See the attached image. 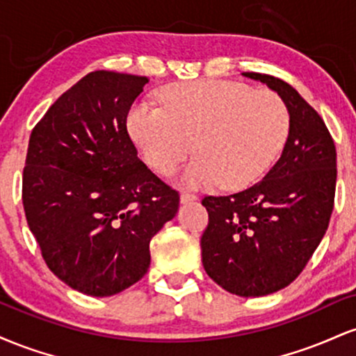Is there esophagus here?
I'll return each mask as SVG.
<instances>
[{"label":"esophagus","mask_w":356,"mask_h":356,"mask_svg":"<svg viewBox=\"0 0 356 356\" xmlns=\"http://www.w3.org/2000/svg\"><path fill=\"white\" fill-rule=\"evenodd\" d=\"M197 199V195L195 194H191V192H181V204H186V202H191V201H195Z\"/></svg>","instance_id":"34e87169"}]
</instances>
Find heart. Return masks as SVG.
I'll return each instance as SVG.
<instances>
[{
  "label": "heart",
  "mask_w": 356,
  "mask_h": 356,
  "mask_svg": "<svg viewBox=\"0 0 356 356\" xmlns=\"http://www.w3.org/2000/svg\"><path fill=\"white\" fill-rule=\"evenodd\" d=\"M162 107L136 104L127 129L145 164L172 174L195 147L199 157L182 172V184L244 189L259 181L283 150L289 113L271 92L224 80L175 83L161 92Z\"/></svg>",
  "instance_id": "1"
}]
</instances>
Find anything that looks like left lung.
Instances as JSON below:
<instances>
[{
  "label": "left lung",
  "instance_id": "8db88e82",
  "mask_svg": "<svg viewBox=\"0 0 356 356\" xmlns=\"http://www.w3.org/2000/svg\"><path fill=\"white\" fill-rule=\"evenodd\" d=\"M276 92L289 113L281 157L263 181L231 195H207L202 266L232 295L280 291L303 271L332 218L337 149L316 110L286 81L243 73Z\"/></svg>",
  "mask_w": 356,
  "mask_h": 356
}]
</instances>
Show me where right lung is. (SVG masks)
<instances>
[{"mask_svg": "<svg viewBox=\"0 0 356 356\" xmlns=\"http://www.w3.org/2000/svg\"><path fill=\"white\" fill-rule=\"evenodd\" d=\"M147 76L92 72L48 108L28 144L23 207L44 263L88 296L142 280L179 194L137 157L127 115Z\"/></svg>", "mask_w": 356, "mask_h": 356, "instance_id": "obj_1", "label": "right lung"}]
</instances>
